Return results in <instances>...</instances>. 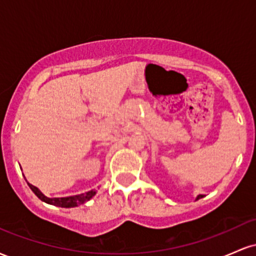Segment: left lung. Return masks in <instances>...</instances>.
I'll return each instance as SVG.
<instances>
[{"mask_svg":"<svg viewBox=\"0 0 256 256\" xmlns=\"http://www.w3.org/2000/svg\"><path fill=\"white\" fill-rule=\"evenodd\" d=\"M202 198V195H198V198H196V200H198V198Z\"/></svg>","mask_w":256,"mask_h":256,"instance_id":"8db88e82","label":"left lung"}]
</instances>
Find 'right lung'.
Returning a JSON list of instances; mask_svg holds the SVG:
<instances>
[{"label": "right lung", "mask_w": 256, "mask_h": 256, "mask_svg": "<svg viewBox=\"0 0 256 256\" xmlns=\"http://www.w3.org/2000/svg\"><path fill=\"white\" fill-rule=\"evenodd\" d=\"M28 186L32 192H34V195L37 196L38 198L42 200V201L46 202V204H52V206H58V207H64V208H72V207H77V206H80L85 204L86 201L95 196L96 192L95 190H90V192H85V194H80V195H74V196H67V198H46L44 196L42 192H40V189L34 185L28 183Z\"/></svg>", "instance_id": "right-lung-1"}]
</instances>
